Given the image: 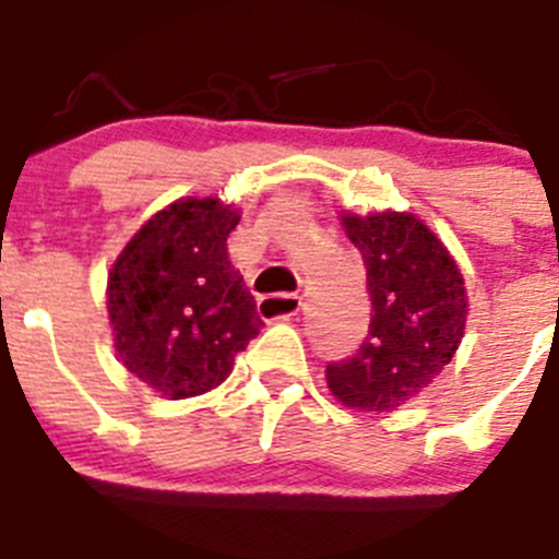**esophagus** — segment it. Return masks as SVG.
<instances>
[{
	"mask_svg": "<svg viewBox=\"0 0 559 559\" xmlns=\"http://www.w3.org/2000/svg\"><path fill=\"white\" fill-rule=\"evenodd\" d=\"M302 310V296L296 294H271L260 299V316L265 322H280V319H290Z\"/></svg>",
	"mask_w": 559,
	"mask_h": 559,
	"instance_id": "esophagus-1",
	"label": "esophagus"
}]
</instances>
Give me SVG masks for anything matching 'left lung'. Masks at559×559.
Listing matches in <instances>:
<instances>
[{
  "label": "left lung",
  "mask_w": 559,
  "mask_h": 559,
  "mask_svg": "<svg viewBox=\"0 0 559 559\" xmlns=\"http://www.w3.org/2000/svg\"><path fill=\"white\" fill-rule=\"evenodd\" d=\"M367 265L372 322L358 353L328 364V386L358 412H394L451 364L467 322L464 280L439 237L408 212L344 215Z\"/></svg>",
  "instance_id": "1"
}]
</instances>
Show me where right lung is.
<instances>
[{
    "mask_svg": "<svg viewBox=\"0 0 559 559\" xmlns=\"http://www.w3.org/2000/svg\"><path fill=\"white\" fill-rule=\"evenodd\" d=\"M240 224L218 199L176 201L128 240L108 271V319L128 372L170 400L221 386L263 319L231 265Z\"/></svg>",
    "mask_w": 559,
    "mask_h": 559,
    "instance_id": "1",
    "label": "right lung"
}]
</instances>
